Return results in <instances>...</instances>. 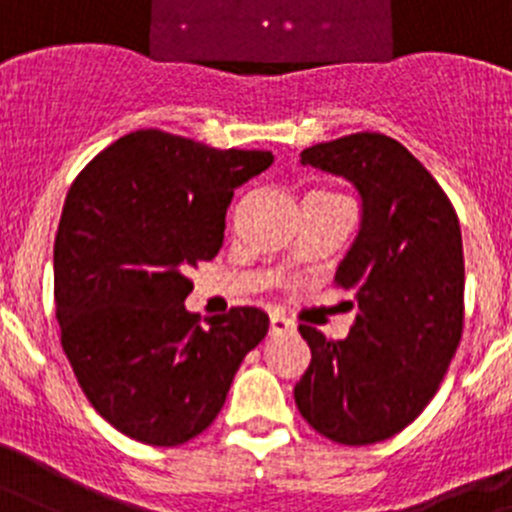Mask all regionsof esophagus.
I'll list each match as a JSON object with an SVG mask.
<instances>
[{
	"label": "esophagus",
	"instance_id": "34e87169",
	"mask_svg": "<svg viewBox=\"0 0 512 512\" xmlns=\"http://www.w3.org/2000/svg\"><path fill=\"white\" fill-rule=\"evenodd\" d=\"M293 331H295V323L288 321L285 315H280V313L270 315V333H272V336H280V333H293Z\"/></svg>",
	"mask_w": 512,
	"mask_h": 512
}]
</instances>
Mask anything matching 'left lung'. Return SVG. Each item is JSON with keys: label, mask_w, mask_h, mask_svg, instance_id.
<instances>
[{"label": "left lung", "mask_w": 512, "mask_h": 512, "mask_svg": "<svg viewBox=\"0 0 512 512\" xmlns=\"http://www.w3.org/2000/svg\"><path fill=\"white\" fill-rule=\"evenodd\" d=\"M300 164L356 186L361 229L333 278L353 293L356 321L343 341L300 323L310 366L295 404L333 442H384L424 412L460 346V219L434 176L384 133L315 143Z\"/></svg>", "instance_id": "obj_1"}]
</instances>
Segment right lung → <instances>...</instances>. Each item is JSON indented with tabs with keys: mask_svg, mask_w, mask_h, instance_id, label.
I'll return each instance as SVG.
<instances>
[{
	"mask_svg": "<svg viewBox=\"0 0 512 512\" xmlns=\"http://www.w3.org/2000/svg\"><path fill=\"white\" fill-rule=\"evenodd\" d=\"M270 164V151L146 128L70 186L55 237L60 343L95 412L126 437L176 447L202 434L267 336L265 310L232 308L204 328L184 300L189 272L222 247L234 189Z\"/></svg>",
	"mask_w": 512,
	"mask_h": 512,
	"instance_id": "add662e5",
	"label": "right lung"
}]
</instances>
